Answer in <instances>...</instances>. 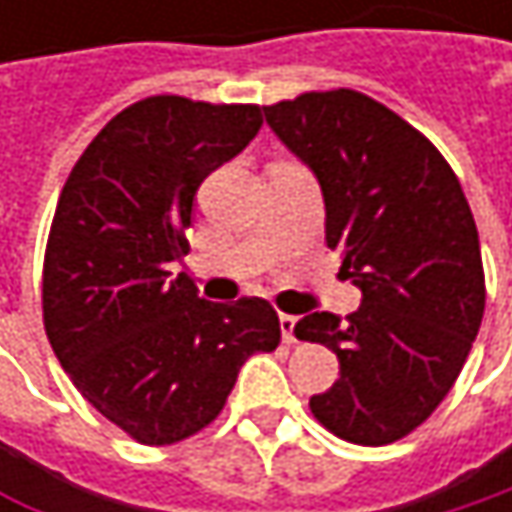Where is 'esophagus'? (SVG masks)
Returning <instances> with one entry per match:
<instances>
[{"label": "esophagus", "mask_w": 512, "mask_h": 512, "mask_svg": "<svg viewBox=\"0 0 512 512\" xmlns=\"http://www.w3.org/2000/svg\"><path fill=\"white\" fill-rule=\"evenodd\" d=\"M278 323H281V335H284V341H287V344H296V323H299V317H293V314H281V317H278Z\"/></svg>", "instance_id": "1"}]
</instances>
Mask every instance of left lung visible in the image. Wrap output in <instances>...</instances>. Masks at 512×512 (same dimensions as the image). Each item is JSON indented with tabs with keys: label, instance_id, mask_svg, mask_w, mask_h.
<instances>
[{
	"label": "left lung",
	"instance_id": "8db88e82",
	"mask_svg": "<svg viewBox=\"0 0 512 512\" xmlns=\"http://www.w3.org/2000/svg\"><path fill=\"white\" fill-rule=\"evenodd\" d=\"M272 133L317 177L326 243L361 290L347 320L314 311L296 338L329 347L341 379L314 418L353 445H391L448 397L477 338L486 284L460 180L436 145L353 88L263 106Z\"/></svg>",
	"mask_w": 512,
	"mask_h": 512
}]
</instances>
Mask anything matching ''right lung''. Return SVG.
Instances as JSON below:
<instances>
[{"label": "right lung", "mask_w": 512, "mask_h": 512, "mask_svg": "<svg viewBox=\"0 0 512 512\" xmlns=\"http://www.w3.org/2000/svg\"><path fill=\"white\" fill-rule=\"evenodd\" d=\"M252 103L174 94L118 112L76 159L44 255V329L82 397L142 445H174L225 406L240 367L272 353L266 299L207 302L171 263L195 192L257 136Z\"/></svg>", "instance_id": "1"}]
</instances>
